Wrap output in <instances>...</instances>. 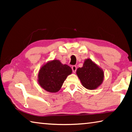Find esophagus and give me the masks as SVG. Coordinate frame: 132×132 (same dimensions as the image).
I'll list each match as a JSON object with an SVG mask.
<instances>
[{
	"label": "esophagus",
	"mask_w": 132,
	"mask_h": 132,
	"mask_svg": "<svg viewBox=\"0 0 132 132\" xmlns=\"http://www.w3.org/2000/svg\"><path fill=\"white\" fill-rule=\"evenodd\" d=\"M71 69H72L73 72L75 73L76 71V70H77V67L76 66H73L72 67H71Z\"/></svg>",
	"instance_id": "obj_1"
}]
</instances>
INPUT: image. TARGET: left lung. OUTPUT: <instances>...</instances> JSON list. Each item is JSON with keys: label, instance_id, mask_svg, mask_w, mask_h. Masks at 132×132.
Here are the masks:
<instances>
[{"label": "left lung", "instance_id": "left-lung-1", "mask_svg": "<svg viewBox=\"0 0 132 132\" xmlns=\"http://www.w3.org/2000/svg\"><path fill=\"white\" fill-rule=\"evenodd\" d=\"M76 75L82 86L90 90L99 87L104 79V70L90 58L85 59L82 68L77 69Z\"/></svg>", "mask_w": 132, "mask_h": 132}]
</instances>
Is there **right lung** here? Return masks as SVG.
Segmentation results:
<instances>
[{
  "label": "right lung",
  "instance_id": "right-lung-1",
  "mask_svg": "<svg viewBox=\"0 0 132 132\" xmlns=\"http://www.w3.org/2000/svg\"><path fill=\"white\" fill-rule=\"evenodd\" d=\"M72 73L70 66L53 59L45 63L40 68L38 82L41 88L50 93H56L62 87L67 77Z\"/></svg>",
  "mask_w": 132,
  "mask_h": 132
}]
</instances>
